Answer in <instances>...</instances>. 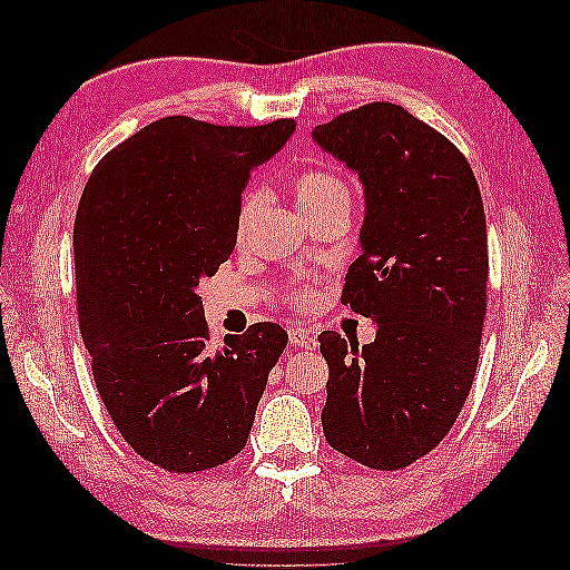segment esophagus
<instances>
[{"label":"esophagus","instance_id":"esophagus-1","mask_svg":"<svg viewBox=\"0 0 570 570\" xmlns=\"http://www.w3.org/2000/svg\"><path fill=\"white\" fill-rule=\"evenodd\" d=\"M287 335H289V342L295 344V347H302V350H316V344H318L316 335L304 325H292Z\"/></svg>","mask_w":570,"mask_h":570}]
</instances>
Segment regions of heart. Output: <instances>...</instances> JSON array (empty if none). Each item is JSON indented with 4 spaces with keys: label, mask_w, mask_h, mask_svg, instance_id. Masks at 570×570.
<instances>
[{
    "label": "heart",
    "mask_w": 570,
    "mask_h": 570,
    "mask_svg": "<svg viewBox=\"0 0 570 570\" xmlns=\"http://www.w3.org/2000/svg\"><path fill=\"white\" fill-rule=\"evenodd\" d=\"M292 197H295L299 212L308 220H318L331 214H350L352 209V193L350 185L335 170L327 168H306L292 178ZM262 209V193L258 189H249L237 206L235 216V239L243 243L249 235L252 223ZM283 299L292 306H304L312 302V289L297 283L283 292Z\"/></svg>",
    "instance_id": "1"
}]
</instances>
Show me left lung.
Returning a JSON list of instances; mask_svg holds the SVG:
<instances>
[{
	"mask_svg": "<svg viewBox=\"0 0 570 570\" xmlns=\"http://www.w3.org/2000/svg\"><path fill=\"white\" fill-rule=\"evenodd\" d=\"M314 140L356 170L366 193L361 254L342 304L373 318L371 344L325 331L323 435L375 471L433 452L471 392L488 314V226L478 180L442 132L373 101Z\"/></svg>",
	"mask_w": 570,
	"mask_h": 570,
	"instance_id": "obj_1",
	"label": "left lung"
}]
</instances>
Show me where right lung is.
I'll return each mask as SVG.
<instances>
[{"label":"right lung","instance_id":"add662e5","mask_svg":"<svg viewBox=\"0 0 570 570\" xmlns=\"http://www.w3.org/2000/svg\"><path fill=\"white\" fill-rule=\"evenodd\" d=\"M295 128L292 118L243 128L166 116L111 149L82 189L76 299L95 385L124 440L170 473L245 450L287 347L278 323H256L214 352L197 285L235 249L252 170Z\"/></svg>","mask_w":570,"mask_h":570}]
</instances>
